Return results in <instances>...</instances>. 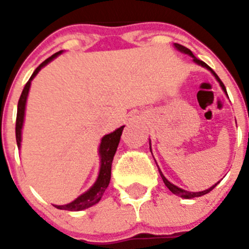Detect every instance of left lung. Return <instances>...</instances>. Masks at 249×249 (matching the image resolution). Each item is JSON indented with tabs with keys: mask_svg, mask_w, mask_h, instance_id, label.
<instances>
[{
	"mask_svg": "<svg viewBox=\"0 0 249 249\" xmlns=\"http://www.w3.org/2000/svg\"><path fill=\"white\" fill-rule=\"evenodd\" d=\"M173 46H175V48H176V49L178 50V52L183 53V54H187V55H189L190 57H193V61H194L195 64L200 65V66L205 67L206 70H208V71H210L211 73H212L213 76H214L215 79H217V82L219 83V85H220V88H222V90H223V91L225 92V95H227V96H228V94H227V89H225V87H224V84H223V82H222V80L219 79V77H218L217 74H215V72L213 71V70L211 69V67L208 66L207 64H205V62L201 61V60L196 59V57L194 56V54H193V53H192V50H189V49H188V48H185V47L180 46V44H178V43H175V44H173ZM149 141H150V140H149ZM155 162H157V161H155ZM158 170H159V173H160V176H161V178H162V180H164L165 185H166V187L169 188V190H170V192L173 193V194L178 195V196L183 197V199H194V197H199V196H202V195H205V194H207V193H210L211 190H212L213 188H214L215 185H217L218 183H219V182H217V183H215V184H213L212 187H211V188H208V189H206V190H202V192H196V193H194V192H188V190H184V189H182V188L177 187V185H175V184H173V183L170 182V180H167V178L165 177L164 175H162L161 170H160V167H159V166H158Z\"/></svg>",
	"mask_w": 249,
	"mask_h": 249,
	"instance_id": "1",
	"label": "left lung"
}]
</instances>
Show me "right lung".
I'll return each instance as SVG.
<instances>
[{
  "label": "right lung",
  "instance_id": "add662e5",
  "mask_svg": "<svg viewBox=\"0 0 249 249\" xmlns=\"http://www.w3.org/2000/svg\"><path fill=\"white\" fill-rule=\"evenodd\" d=\"M60 54H62V50L55 53L54 55L48 57L46 61L42 62V64L35 70V72L32 73L31 78L29 79V82L25 84L24 90H22L21 92V96H20L19 102H18V113H17V123H16V137H17V144L19 149L20 147H21V134H22V126H24L25 109H26V101H27V96H29V91H30V87H31L32 79L37 76V73H38L44 66H47L50 61H53V60H54L56 56H59ZM123 129H124V126L118 127L115 131L110 132L108 135H105V136L101 139V143H100L99 145L100 170L94 184H92L87 192L83 193L82 195H79V196H78L76 200H73L72 202L66 203V205H54L55 207L59 208V210H65V211H83L85 210V208H89L91 207V206L96 205V203L101 200L105 190L107 189V187H108L109 184L112 161H113V158H114L115 152H117L118 144H119Z\"/></svg>",
  "mask_w": 249,
  "mask_h": 249
}]
</instances>
